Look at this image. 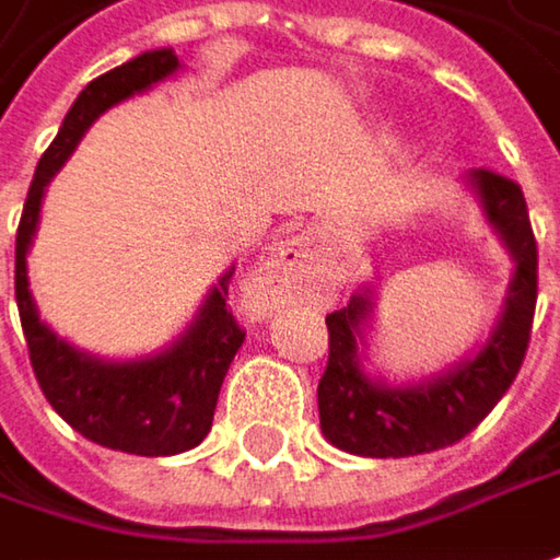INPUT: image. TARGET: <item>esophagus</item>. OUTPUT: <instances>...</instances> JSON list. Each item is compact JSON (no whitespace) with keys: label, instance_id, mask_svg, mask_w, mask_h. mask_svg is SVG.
I'll use <instances>...</instances> for the list:
<instances>
[{"label":"esophagus","instance_id":"1","mask_svg":"<svg viewBox=\"0 0 560 560\" xmlns=\"http://www.w3.org/2000/svg\"><path fill=\"white\" fill-rule=\"evenodd\" d=\"M318 277H322V270L315 265L308 245L302 238H287L258 270V277L252 283V299L261 308H277V305H287L293 299L312 293Z\"/></svg>","mask_w":560,"mask_h":560}]
</instances>
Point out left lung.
Masks as SVG:
<instances>
[{
	"label": "left lung",
	"mask_w": 560,
	"mask_h": 560,
	"mask_svg": "<svg viewBox=\"0 0 560 560\" xmlns=\"http://www.w3.org/2000/svg\"><path fill=\"white\" fill-rule=\"evenodd\" d=\"M491 226L511 248L517 270L508 290L504 315L482 352L460 369L419 387H381L359 369V337L369 318V295L327 315V369L318 381L322 432L340 451L359 457H416L457 444L472 432L514 384L526 359L536 293L539 248L520 185L494 170L469 173Z\"/></svg>",
	"instance_id": "1"
}]
</instances>
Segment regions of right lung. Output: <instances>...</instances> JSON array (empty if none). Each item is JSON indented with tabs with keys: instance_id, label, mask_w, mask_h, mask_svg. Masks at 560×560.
I'll return each mask as SVG.
<instances>
[{
	"instance_id": "1",
	"label": "right lung",
	"mask_w": 560,
	"mask_h": 560,
	"mask_svg": "<svg viewBox=\"0 0 560 560\" xmlns=\"http://www.w3.org/2000/svg\"><path fill=\"white\" fill-rule=\"evenodd\" d=\"M176 69L179 59L173 56V49L141 52L126 66L94 78L78 94L56 141L46 148V154L37 163L14 236V299H18V315L43 397L88 441L138 457L183 454L201 444L210 432L220 384L245 340V330L226 308L233 270L223 273L220 287H213L210 293L201 318L191 324V330L173 350L141 362H97L62 343L37 318L34 299L27 290L24 255L37 230L43 188L74 151L84 128L103 109L163 81Z\"/></svg>"
}]
</instances>
